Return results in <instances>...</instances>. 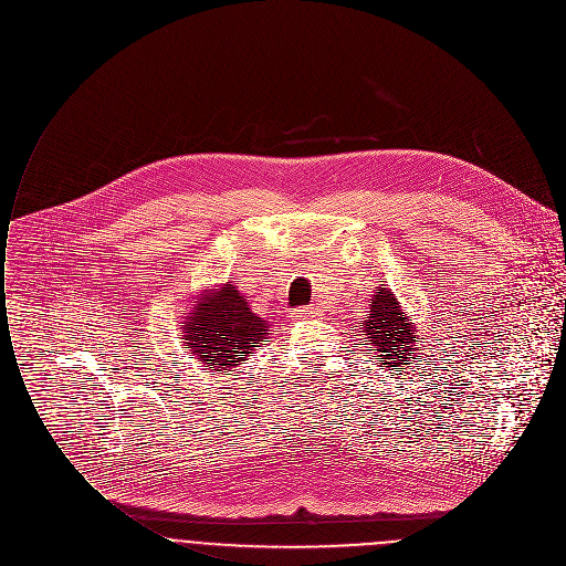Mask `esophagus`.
I'll list each match as a JSON object with an SVG mask.
<instances>
[{
	"instance_id": "34e87169",
	"label": "esophagus",
	"mask_w": 566,
	"mask_h": 566,
	"mask_svg": "<svg viewBox=\"0 0 566 566\" xmlns=\"http://www.w3.org/2000/svg\"><path fill=\"white\" fill-rule=\"evenodd\" d=\"M314 314H318V312H316V307H312V305H307V307H296V310H294V318H298V321L310 318V316H314Z\"/></svg>"
}]
</instances>
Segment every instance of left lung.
<instances>
[{
	"label": "left lung",
	"mask_w": 566,
	"mask_h": 566,
	"mask_svg": "<svg viewBox=\"0 0 566 566\" xmlns=\"http://www.w3.org/2000/svg\"><path fill=\"white\" fill-rule=\"evenodd\" d=\"M360 329L365 343L371 345V360H376L386 371L406 369L408 365L421 360V338L417 336V325L401 310V303L392 290L384 283H379L371 294L369 316L360 323Z\"/></svg>",
	"instance_id": "1"
}]
</instances>
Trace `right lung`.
Returning <instances> with one entry per match:
<instances>
[{
	"label": "right lung",
	"instance_id": "obj_1",
	"mask_svg": "<svg viewBox=\"0 0 566 566\" xmlns=\"http://www.w3.org/2000/svg\"><path fill=\"white\" fill-rule=\"evenodd\" d=\"M180 332L190 367H206L201 371L212 376L217 371L230 376L268 340L270 325L252 314L245 296L232 281H226L197 294Z\"/></svg>",
	"mask_w": 566,
	"mask_h": 566
}]
</instances>
